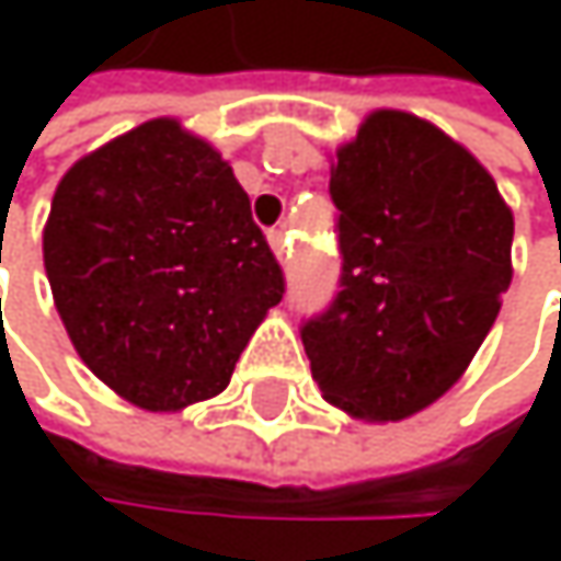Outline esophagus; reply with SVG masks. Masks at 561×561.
I'll return each instance as SVG.
<instances>
[{
  "label": "esophagus",
  "mask_w": 561,
  "mask_h": 561,
  "mask_svg": "<svg viewBox=\"0 0 561 561\" xmlns=\"http://www.w3.org/2000/svg\"><path fill=\"white\" fill-rule=\"evenodd\" d=\"M270 247H273V253L276 256H288V230L285 227H273L270 230Z\"/></svg>",
  "instance_id": "obj_1"
}]
</instances>
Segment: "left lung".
<instances>
[{
  "label": "left lung",
  "instance_id": "8db88e82",
  "mask_svg": "<svg viewBox=\"0 0 561 561\" xmlns=\"http://www.w3.org/2000/svg\"><path fill=\"white\" fill-rule=\"evenodd\" d=\"M331 201L341 282L301 344L328 402L396 422L451 390L494 328L513 214L465 146L399 110L337 149Z\"/></svg>",
  "mask_w": 561,
  "mask_h": 561
}]
</instances>
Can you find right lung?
Segmentation results:
<instances>
[{"label": "right lung", "mask_w": 561, "mask_h": 561, "mask_svg": "<svg viewBox=\"0 0 561 561\" xmlns=\"http://www.w3.org/2000/svg\"><path fill=\"white\" fill-rule=\"evenodd\" d=\"M45 270L80 360L149 412L227 390L285 291L233 169L178 119H149L60 178Z\"/></svg>", "instance_id": "obj_1"}]
</instances>
